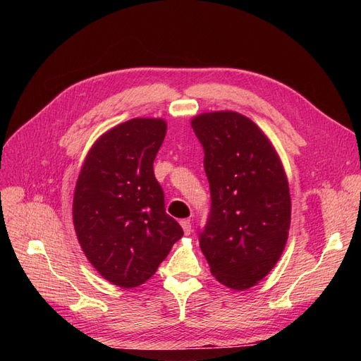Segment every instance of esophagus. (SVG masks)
Returning <instances> with one entry per match:
<instances>
[{"mask_svg":"<svg viewBox=\"0 0 361 361\" xmlns=\"http://www.w3.org/2000/svg\"><path fill=\"white\" fill-rule=\"evenodd\" d=\"M180 226L183 228V233L185 235H190L191 233V221L190 220H182Z\"/></svg>","mask_w":361,"mask_h":361,"instance_id":"esophagus-1","label":"esophagus"}]
</instances>
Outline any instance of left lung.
<instances>
[{
  "mask_svg": "<svg viewBox=\"0 0 361 361\" xmlns=\"http://www.w3.org/2000/svg\"><path fill=\"white\" fill-rule=\"evenodd\" d=\"M191 126L204 149L212 200L200 248L218 281L245 290L285 250L290 227L286 173L271 141L243 114L203 113Z\"/></svg>",
  "mask_w": 361,
  "mask_h": 361,
  "instance_id": "obj_1",
  "label": "left lung"
}]
</instances>
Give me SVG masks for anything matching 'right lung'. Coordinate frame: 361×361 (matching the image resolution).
Listing matches in <instances>:
<instances>
[{
  "label": "right lung",
  "mask_w": 361,
  "mask_h": 361,
  "mask_svg": "<svg viewBox=\"0 0 361 361\" xmlns=\"http://www.w3.org/2000/svg\"><path fill=\"white\" fill-rule=\"evenodd\" d=\"M167 133L162 118H130L96 140L73 194V226L85 257L120 288L143 285L173 244L179 223L166 214L154 161Z\"/></svg>",
  "instance_id": "obj_1"
}]
</instances>
